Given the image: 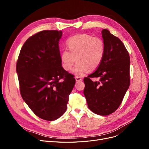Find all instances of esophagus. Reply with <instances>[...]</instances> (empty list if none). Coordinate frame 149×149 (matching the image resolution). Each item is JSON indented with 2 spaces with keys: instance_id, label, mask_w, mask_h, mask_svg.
<instances>
[{
  "instance_id": "obj_1",
  "label": "esophagus",
  "mask_w": 149,
  "mask_h": 149,
  "mask_svg": "<svg viewBox=\"0 0 149 149\" xmlns=\"http://www.w3.org/2000/svg\"><path fill=\"white\" fill-rule=\"evenodd\" d=\"M75 80H76L77 81H81V77H78V76L75 77Z\"/></svg>"
}]
</instances>
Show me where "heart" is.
<instances>
[{"label":"heart","mask_w":149,"mask_h":149,"mask_svg":"<svg viewBox=\"0 0 149 149\" xmlns=\"http://www.w3.org/2000/svg\"><path fill=\"white\" fill-rule=\"evenodd\" d=\"M68 49L61 52L62 66L66 70H71L76 60L78 61L73 73L82 75L88 70H94L102 62L106 46L102 38L89 34H78L66 42Z\"/></svg>","instance_id":"b5f03b06"}]
</instances>
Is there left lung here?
I'll use <instances>...</instances> for the list:
<instances>
[{"label": "left lung", "instance_id": "obj_1", "mask_svg": "<svg viewBox=\"0 0 149 149\" xmlns=\"http://www.w3.org/2000/svg\"><path fill=\"white\" fill-rule=\"evenodd\" d=\"M106 46L103 60L94 72L84 79L83 91L90 110L108 115L120 106L130 85V57L123 43L109 31L102 30ZM98 77L93 82L91 77Z\"/></svg>", "mask_w": 149, "mask_h": 149}]
</instances>
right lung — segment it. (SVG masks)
Returning <instances> with one entry per match:
<instances>
[{
    "label": "right lung",
    "mask_w": 149,
    "mask_h": 149,
    "mask_svg": "<svg viewBox=\"0 0 149 149\" xmlns=\"http://www.w3.org/2000/svg\"><path fill=\"white\" fill-rule=\"evenodd\" d=\"M62 31L45 30L23 44L16 65L20 94L37 116L56 120L67 109L75 83L61 66L58 43Z\"/></svg>",
    "instance_id": "obj_1"
}]
</instances>
